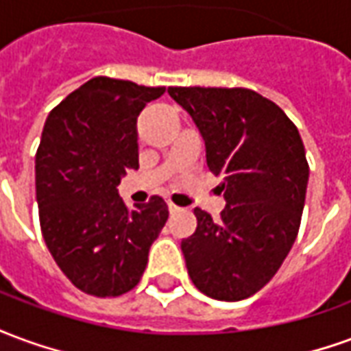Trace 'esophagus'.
<instances>
[{"label": "esophagus", "mask_w": 351, "mask_h": 351, "mask_svg": "<svg viewBox=\"0 0 351 351\" xmlns=\"http://www.w3.org/2000/svg\"><path fill=\"white\" fill-rule=\"evenodd\" d=\"M169 213H171V214L180 213V206H176L175 203H169Z\"/></svg>", "instance_id": "obj_1"}]
</instances>
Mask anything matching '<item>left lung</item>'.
I'll return each instance as SVG.
<instances>
[{"label":"left lung","mask_w":351,"mask_h":351,"mask_svg":"<svg viewBox=\"0 0 351 351\" xmlns=\"http://www.w3.org/2000/svg\"><path fill=\"white\" fill-rule=\"evenodd\" d=\"M205 141L220 176V220L201 208L182 239L191 282L218 301H243L269 282L291 250L308 184L301 135L286 112L246 88H169Z\"/></svg>","instance_id":"left-lung-1"}]
</instances>
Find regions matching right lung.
<instances>
[{"label": "right lung", "mask_w": 351, "mask_h": 351, "mask_svg": "<svg viewBox=\"0 0 351 351\" xmlns=\"http://www.w3.org/2000/svg\"><path fill=\"white\" fill-rule=\"evenodd\" d=\"M163 92L95 77L52 108L43 128L35 154L43 239L88 295L118 297L137 286L169 218L158 195L133 208L118 195L125 169H138V114Z\"/></svg>", "instance_id": "obj_1"}]
</instances>
